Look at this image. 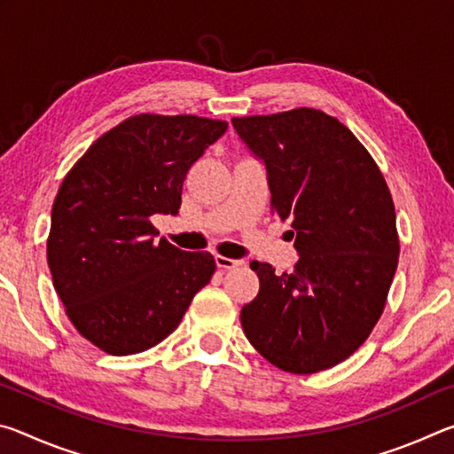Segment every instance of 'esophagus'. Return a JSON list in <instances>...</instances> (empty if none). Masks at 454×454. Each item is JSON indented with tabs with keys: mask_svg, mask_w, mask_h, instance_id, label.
I'll use <instances>...</instances> for the list:
<instances>
[{
	"mask_svg": "<svg viewBox=\"0 0 454 454\" xmlns=\"http://www.w3.org/2000/svg\"><path fill=\"white\" fill-rule=\"evenodd\" d=\"M216 264L218 268H222V270H232V268H238L242 266L244 262L242 260H234V258H226V256H216Z\"/></svg>",
	"mask_w": 454,
	"mask_h": 454,
	"instance_id": "1",
	"label": "esophagus"
}]
</instances>
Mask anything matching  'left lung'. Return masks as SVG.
Segmentation results:
<instances>
[{
  "instance_id": "left-lung-1",
  "label": "left lung",
  "mask_w": 454,
  "mask_h": 454,
  "mask_svg": "<svg viewBox=\"0 0 454 454\" xmlns=\"http://www.w3.org/2000/svg\"><path fill=\"white\" fill-rule=\"evenodd\" d=\"M266 164L270 210L290 220L298 262L258 274L240 322L252 347L280 371L312 374L360 348L379 322L398 252L396 212L371 153L336 118L312 107L232 118Z\"/></svg>"
}]
</instances>
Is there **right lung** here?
<instances>
[{
  "instance_id": "1",
  "label": "right lung",
  "mask_w": 454,
  "mask_h": 454,
  "mask_svg": "<svg viewBox=\"0 0 454 454\" xmlns=\"http://www.w3.org/2000/svg\"><path fill=\"white\" fill-rule=\"evenodd\" d=\"M226 128L137 114L99 136L61 182L48 236L53 288L74 328L107 355L162 342L216 272L210 252L156 242L152 216L178 214L188 170Z\"/></svg>"
}]
</instances>
